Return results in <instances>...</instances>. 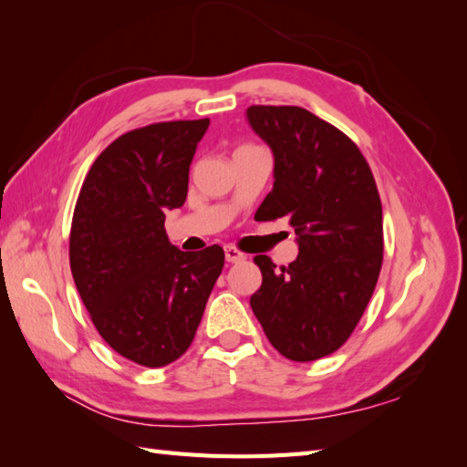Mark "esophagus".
Instances as JSON below:
<instances>
[{
	"instance_id": "esophagus-1",
	"label": "esophagus",
	"mask_w": 467,
	"mask_h": 467,
	"mask_svg": "<svg viewBox=\"0 0 467 467\" xmlns=\"http://www.w3.org/2000/svg\"><path fill=\"white\" fill-rule=\"evenodd\" d=\"M225 260L230 264H237L245 260V254H242L240 250H235L234 245H225Z\"/></svg>"
}]
</instances>
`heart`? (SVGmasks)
<instances>
[{"label": "heart", "instance_id": "b5f03b06", "mask_svg": "<svg viewBox=\"0 0 467 467\" xmlns=\"http://www.w3.org/2000/svg\"><path fill=\"white\" fill-rule=\"evenodd\" d=\"M245 148H250V146H245Z\"/></svg>", "mask_w": 467, "mask_h": 467}]
</instances>
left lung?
<instances>
[{
	"instance_id": "1",
	"label": "left lung",
	"mask_w": 467,
	"mask_h": 467,
	"mask_svg": "<svg viewBox=\"0 0 467 467\" xmlns=\"http://www.w3.org/2000/svg\"><path fill=\"white\" fill-rule=\"evenodd\" d=\"M245 118L274 153V188L255 220L285 217L297 257L275 272L255 255L262 287L250 306L272 346L314 361L344 344L374 294L381 269V202L358 146L304 108L252 106Z\"/></svg>"
}]
</instances>
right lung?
<instances>
[{
  "label": "right lung",
  "instance_id": "add662e5",
  "mask_svg": "<svg viewBox=\"0 0 467 467\" xmlns=\"http://www.w3.org/2000/svg\"><path fill=\"white\" fill-rule=\"evenodd\" d=\"M210 119L123 133L81 185L69 265L93 326L119 356L161 368L185 354L223 267V250L182 252L165 213L188 195L190 165Z\"/></svg>",
  "mask_w": 467,
  "mask_h": 467
}]
</instances>
